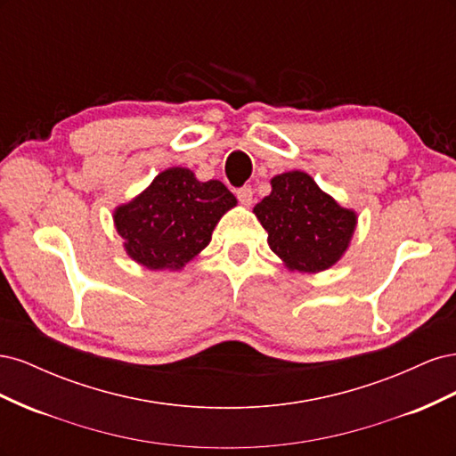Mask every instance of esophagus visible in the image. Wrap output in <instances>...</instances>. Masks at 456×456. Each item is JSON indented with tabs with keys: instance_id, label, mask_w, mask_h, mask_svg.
<instances>
[{
	"instance_id": "esophagus-1",
	"label": "esophagus",
	"mask_w": 456,
	"mask_h": 456,
	"mask_svg": "<svg viewBox=\"0 0 456 456\" xmlns=\"http://www.w3.org/2000/svg\"><path fill=\"white\" fill-rule=\"evenodd\" d=\"M236 196H238L240 203H241V205H245V207H249V205L253 203V190H251L249 186H243V188H240V190L236 191Z\"/></svg>"
}]
</instances>
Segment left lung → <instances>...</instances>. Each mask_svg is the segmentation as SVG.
<instances>
[{
	"instance_id": "left-lung-1",
	"label": "left lung",
	"mask_w": 456,
	"mask_h": 456,
	"mask_svg": "<svg viewBox=\"0 0 456 456\" xmlns=\"http://www.w3.org/2000/svg\"><path fill=\"white\" fill-rule=\"evenodd\" d=\"M272 191L253 207L270 249L291 272L317 273L348 251L357 213L342 207L305 171L275 175Z\"/></svg>"
}]
</instances>
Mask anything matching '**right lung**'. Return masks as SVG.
I'll return each mask as SVG.
<instances>
[{"label":"right lung","instance_id":"1","mask_svg":"<svg viewBox=\"0 0 456 456\" xmlns=\"http://www.w3.org/2000/svg\"><path fill=\"white\" fill-rule=\"evenodd\" d=\"M236 196L220 183H201L186 167L161 171L139 196L114 209L127 256L148 270H183L211 241Z\"/></svg>","mask_w":456,"mask_h":456}]
</instances>
